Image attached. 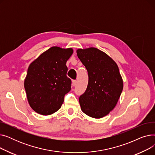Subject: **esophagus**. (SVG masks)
Segmentation results:
<instances>
[{
	"label": "esophagus",
	"instance_id": "esophagus-1",
	"mask_svg": "<svg viewBox=\"0 0 155 155\" xmlns=\"http://www.w3.org/2000/svg\"><path fill=\"white\" fill-rule=\"evenodd\" d=\"M76 84H77V80H72V85H73V86H75Z\"/></svg>",
	"mask_w": 155,
	"mask_h": 155
}]
</instances>
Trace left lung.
Segmentation results:
<instances>
[{
  "mask_svg": "<svg viewBox=\"0 0 155 155\" xmlns=\"http://www.w3.org/2000/svg\"><path fill=\"white\" fill-rule=\"evenodd\" d=\"M77 53L88 75L87 88L79 98L81 110L91 117L102 118L116 107L123 91V80L118 66L96 48L78 49Z\"/></svg>",
  "mask_w": 155,
  "mask_h": 155,
  "instance_id": "1",
  "label": "left lung"
}]
</instances>
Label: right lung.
Returning <instances> with one entry per match:
<instances>
[{"instance_id": "add662e5", "label": "right lung", "mask_w": 155, "mask_h": 155, "mask_svg": "<svg viewBox=\"0 0 155 155\" xmlns=\"http://www.w3.org/2000/svg\"><path fill=\"white\" fill-rule=\"evenodd\" d=\"M73 53L71 48L53 46L29 64L24 88L30 107L39 114L48 116L58 110L64 95L70 91L66 63Z\"/></svg>"}]
</instances>
